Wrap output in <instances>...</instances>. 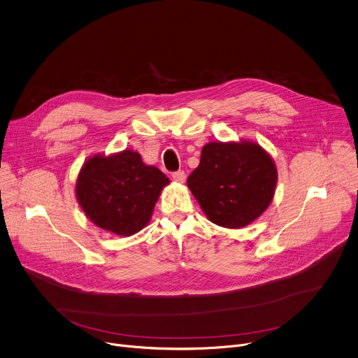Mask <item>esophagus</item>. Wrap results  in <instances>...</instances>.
I'll return each mask as SVG.
<instances>
[{
  "label": "esophagus",
  "instance_id": "obj_1",
  "mask_svg": "<svg viewBox=\"0 0 358 358\" xmlns=\"http://www.w3.org/2000/svg\"><path fill=\"white\" fill-rule=\"evenodd\" d=\"M173 178H174V181H177V182H184L185 178H187V174H185V171L180 170V171L173 173Z\"/></svg>",
  "mask_w": 358,
  "mask_h": 358
}]
</instances>
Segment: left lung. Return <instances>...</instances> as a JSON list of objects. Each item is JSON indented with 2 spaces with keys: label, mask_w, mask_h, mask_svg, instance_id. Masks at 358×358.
Returning <instances> with one entry per match:
<instances>
[{
  "label": "left lung",
  "mask_w": 358,
  "mask_h": 358,
  "mask_svg": "<svg viewBox=\"0 0 358 358\" xmlns=\"http://www.w3.org/2000/svg\"><path fill=\"white\" fill-rule=\"evenodd\" d=\"M277 184L273 158L255 143H208L187 185L208 220L241 229L270 206Z\"/></svg>",
  "instance_id": "8db88e82"
}]
</instances>
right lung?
<instances>
[{
  "mask_svg": "<svg viewBox=\"0 0 358 358\" xmlns=\"http://www.w3.org/2000/svg\"><path fill=\"white\" fill-rule=\"evenodd\" d=\"M169 182L164 173L145 166L138 152L124 150L87 159L77 178L76 194L96 227L128 237L147 225L161 189Z\"/></svg>",
  "mask_w": 358,
  "mask_h": 358,
  "instance_id": "1",
  "label": "right lung"
}]
</instances>
